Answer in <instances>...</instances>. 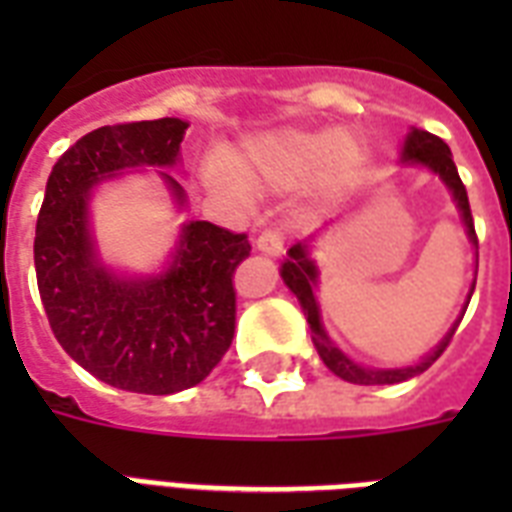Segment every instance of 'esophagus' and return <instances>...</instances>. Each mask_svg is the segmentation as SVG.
Segmentation results:
<instances>
[{
    "label": "esophagus",
    "mask_w": 512,
    "mask_h": 512,
    "mask_svg": "<svg viewBox=\"0 0 512 512\" xmlns=\"http://www.w3.org/2000/svg\"><path fill=\"white\" fill-rule=\"evenodd\" d=\"M284 228L281 225H271V228H265L260 236H257V249L265 252V255H281L284 252Z\"/></svg>",
    "instance_id": "34e87169"
}]
</instances>
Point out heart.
Segmentation results:
<instances>
[{"label": "heart", "instance_id": "b5f03b06", "mask_svg": "<svg viewBox=\"0 0 512 512\" xmlns=\"http://www.w3.org/2000/svg\"><path fill=\"white\" fill-rule=\"evenodd\" d=\"M358 159V146L348 135L319 130H279L249 140L247 148L233 162L225 156H212L204 164V180L212 191L228 199H247L249 183H295L319 164L329 172H348Z\"/></svg>", "mask_w": 512, "mask_h": 512}]
</instances>
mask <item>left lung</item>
I'll use <instances>...</instances> for the list:
<instances>
[{
  "label": "left lung",
  "mask_w": 512,
  "mask_h": 512,
  "mask_svg": "<svg viewBox=\"0 0 512 512\" xmlns=\"http://www.w3.org/2000/svg\"><path fill=\"white\" fill-rule=\"evenodd\" d=\"M404 162L412 164H425L430 170L436 172L441 180H444L454 193V201H457V207L462 212V220L468 225V236L470 241L478 247V236H476V225H473V215H470V201H468V191H465V185L460 180V172H457V164L452 159V151L446 146L444 140L438 138V135H430L425 130H412V135L406 138L404 146ZM281 279L287 281V287L292 289L303 305L305 316H308V324H311V337L313 345L319 350L321 361L329 366V372H335L340 380L353 382V385H396V382H404L409 377H417L428 369L433 361H436L441 353L446 350V345L452 342L454 332L460 327V321L454 324L452 332L444 337V342L438 345L433 353H430L425 361L414 366H404V369H369V366H358L353 364L342 350H337L332 342H329L327 332L321 327V316H319V305H316V297H313V284H316V265L308 260L305 255V244H295V247L289 249V260L281 265ZM465 316V313H462Z\"/></svg>",
  "instance_id": "1"
}]
</instances>
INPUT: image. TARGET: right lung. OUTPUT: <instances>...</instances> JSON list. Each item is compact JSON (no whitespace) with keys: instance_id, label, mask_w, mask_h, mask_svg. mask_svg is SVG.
I'll return each mask as SVG.
<instances>
[{"instance_id":"1","label":"right lung","mask_w":512,"mask_h":512,"mask_svg":"<svg viewBox=\"0 0 512 512\" xmlns=\"http://www.w3.org/2000/svg\"><path fill=\"white\" fill-rule=\"evenodd\" d=\"M185 130L180 119H154L87 132L55 162L36 217V284L52 335L76 364L130 393L199 385L236 329L233 273L252 252L247 233L183 225L172 268L146 281L116 279L92 252L90 185L124 167H172ZM164 180L183 199L177 180Z\"/></svg>"}]
</instances>
